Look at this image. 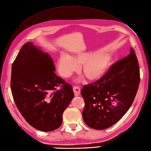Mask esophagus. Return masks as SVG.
<instances>
[{
  "label": "esophagus",
  "mask_w": 151,
  "mask_h": 151,
  "mask_svg": "<svg viewBox=\"0 0 151 151\" xmlns=\"http://www.w3.org/2000/svg\"><path fill=\"white\" fill-rule=\"evenodd\" d=\"M73 91L75 93V95H79L80 93H81V88L78 86H75L73 87Z\"/></svg>",
  "instance_id": "34e87169"
}]
</instances>
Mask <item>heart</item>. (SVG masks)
I'll use <instances>...</instances> for the list:
<instances>
[{"label": "heart", "instance_id": "1", "mask_svg": "<svg viewBox=\"0 0 151 151\" xmlns=\"http://www.w3.org/2000/svg\"><path fill=\"white\" fill-rule=\"evenodd\" d=\"M112 57L110 53L97 52L93 54L83 52L70 57L62 52L57 61V68L63 77L67 78L77 69L78 64H82L81 69L89 80L97 79L103 75L110 65Z\"/></svg>", "mask_w": 151, "mask_h": 151}]
</instances>
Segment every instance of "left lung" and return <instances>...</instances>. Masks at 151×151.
Wrapping results in <instances>:
<instances>
[{
    "mask_svg": "<svg viewBox=\"0 0 151 151\" xmlns=\"http://www.w3.org/2000/svg\"><path fill=\"white\" fill-rule=\"evenodd\" d=\"M140 82L139 67L135 51L113 64L108 71L81 89L85 107L84 123L104 130L119 121L132 104Z\"/></svg>",
    "mask_w": 151,
    "mask_h": 151,
    "instance_id": "8db88e82",
    "label": "left lung"
}]
</instances>
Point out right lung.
<instances>
[{"label": "right lung", "instance_id": "obj_1", "mask_svg": "<svg viewBox=\"0 0 151 151\" xmlns=\"http://www.w3.org/2000/svg\"><path fill=\"white\" fill-rule=\"evenodd\" d=\"M54 71L52 58L32 42L22 47L12 67L15 103L27 123L43 132L61 126L63 111L74 97L72 86Z\"/></svg>", "mask_w": 151, "mask_h": 151}]
</instances>
